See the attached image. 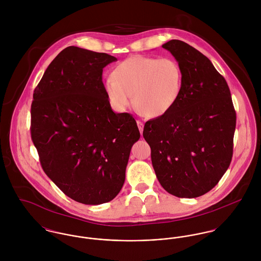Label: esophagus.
Returning a JSON list of instances; mask_svg holds the SVG:
<instances>
[{"instance_id": "1", "label": "esophagus", "mask_w": 261, "mask_h": 261, "mask_svg": "<svg viewBox=\"0 0 261 261\" xmlns=\"http://www.w3.org/2000/svg\"><path fill=\"white\" fill-rule=\"evenodd\" d=\"M137 123H138V126H139L140 133H141V135H142V134H143V130H144V122H143V121H141V120H138V121H137Z\"/></svg>"}]
</instances>
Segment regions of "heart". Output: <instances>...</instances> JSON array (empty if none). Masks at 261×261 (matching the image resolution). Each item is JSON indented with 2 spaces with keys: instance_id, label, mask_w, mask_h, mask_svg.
Instances as JSON below:
<instances>
[{
  "instance_id": "obj_1",
  "label": "heart",
  "mask_w": 261,
  "mask_h": 261,
  "mask_svg": "<svg viewBox=\"0 0 261 261\" xmlns=\"http://www.w3.org/2000/svg\"><path fill=\"white\" fill-rule=\"evenodd\" d=\"M103 89L112 108L125 111L133 101L138 111L156 118L166 115L178 103L184 89V75L172 57L130 56L118 63Z\"/></svg>"
}]
</instances>
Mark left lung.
<instances>
[{
  "mask_svg": "<svg viewBox=\"0 0 261 261\" xmlns=\"http://www.w3.org/2000/svg\"><path fill=\"white\" fill-rule=\"evenodd\" d=\"M162 47L181 65L184 89L171 112L146 122L143 136L162 187L179 198H196L229 168L236 113L226 80L205 55L181 40Z\"/></svg>",
  "mask_w": 261,
  "mask_h": 261,
  "instance_id": "obj_1",
  "label": "left lung"
}]
</instances>
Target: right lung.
<instances>
[{"label": "right lung", "instance_id": "obj_1", "mask_svg": "<svg viewBox=\"0 0 261 261\" xmlns=\"http://www.w3.org/2000/svg\"><path fill=\"white\" fill-rule=\"evenodd\" d=\"M117 59L69 46L34 90L31 137L42 168L66 196L85 205L112 201L125 179L140 130L132 114L112 111L102 70Z\"/></svg>", "mask_w": 261, "mask_h": 261}]
</instances>
